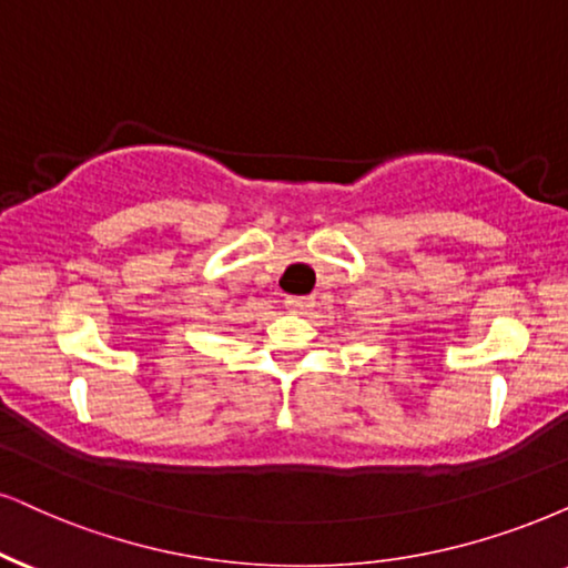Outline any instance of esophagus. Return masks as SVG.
I'll use <instances>...</instances> for the list:
<instances>
[{"label":"esophagus","mask_w":568,"mask_h":568,"mask_svg":"<svg viewBox=\"0 0 568 568\" xmlns=\"http://www.w3.org/2000/svg\"><path fill=\"white\" fill-rule=\"evenodd\" d=\"M285 308L293 314H306L308 308H314V298L312 296H291V298H285Z\"/></svg>","instance_id":"1"}]
</instances>
